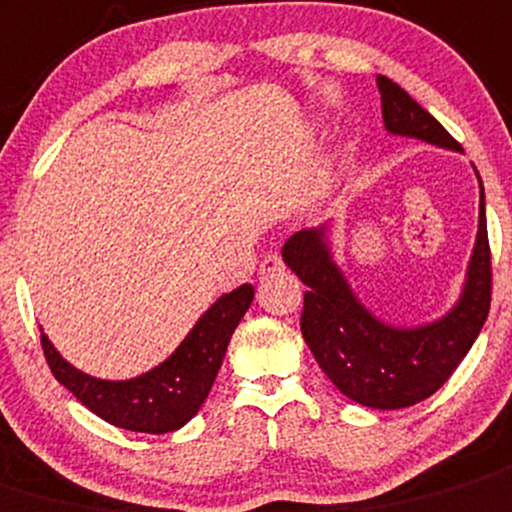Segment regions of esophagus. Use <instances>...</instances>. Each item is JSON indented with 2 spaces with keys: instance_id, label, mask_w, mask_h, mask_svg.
Masks as SVG:
<instances>
[{
  "instance_id": "obj_1",
  "label": "esophagus",
  "mask_w": 512,
  "mask_h": 512,
  "mask_svg": "<svg viewBox=\"0 0 512 512\" xmlns=\"http://www.w3.org/2000/svg\"><path fill=\"white\" fill-rule=\"evenodd\" d=\"M277 272H285V262H282V257L277 252H272V255H267L260 262V277H272Z\"/></svg>"
}]
</instances>
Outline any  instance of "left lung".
Listing matches in <instances>:
<instances>
[{
	"mask_svg": "<svg viewBox=\"0 0 512 512\" xmlns=\"http://www.w3.org/2000/svg\"><path fill=\"white\" fill-rule=\"evenodd\" d=\"M382 122L393 135L463 152L443 124L400 84L377 74ZM282 260L307 285L300 330L317 365L342 395L375 410H400L430 398L460 365L485 325L493 295L485 192L480 185L478 240L458 305L433 325L393 327L362 307L327 247L325 227L300 230Z\"/></svg>",
	"mask_w": 512,
	"mask_h": 512,
	"instance_id": "8db88e82",
	"label": "left lung"
}]
</instances>
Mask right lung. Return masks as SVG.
Wrapping results in <instances>:
<instances>
[{
    "label": "right lung",
    "instance_id": "add662e5",
    "mask_svg": "<svg viewBox=\"0 0 512 512\" xmlns=\"http://www.w3.org/2000/svg\"><path fill=\"white\" fill-rule=\"evenodd\" d=\"M252 297V285L222 295L162 365L132 380L84 375L54 350L47 335H42V350L52 375L94 415L135 433H172L192 420L210 395L232 332Z\"/></svg>",
    "mask_w": 512,
    "mask_h": 512
}]
</instances>
